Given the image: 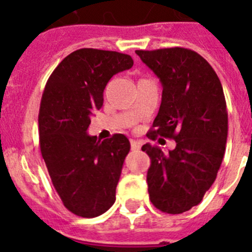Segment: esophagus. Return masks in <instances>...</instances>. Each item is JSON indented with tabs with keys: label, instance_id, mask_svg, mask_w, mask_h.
I'll list each match as a JSON object with an SVG mask.
<instances>
[{
	"label": "esophagus",
	"instance_id": "34e87169",
	"mask_svg": "<svg viewBox=\"0 0 252 252\" xmlns=\"http://www.w3.org/2000/svg\"><path fill=\"white\" fill-rule=\"evenodd\" d=\"M141 146V141H138V139H130V147H132V150H139Z\"/></svg>",
	"mask_w": 252,
	"mask_h": 252
}]
</instances>
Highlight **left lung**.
<instances>
[{
	"label": "left lung",
	"mask_w": 252,
	"mask_h": 252,
	"mask_svg": "<svg viewBox=\"0 0 252 252\" xmlns=\"http://www.w3.org/2000/svg\"><path fill=\"white\" fill-rule=\"evenodd\" d=\"M162 84V101L147 137L175 139V150L143 144L152 204L180 214L203 200L217 178L226 151L228 114L222 85L212 65L187 48L135 50Z\"/></svg>",
	"instance_id": "8db88e82"
}]
</instances>
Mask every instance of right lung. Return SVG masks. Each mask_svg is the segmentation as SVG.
Instances as JSON below:
<instances>
[{
  "instance_id": "1",
  "label": "right lung",
  "mask_w": 252,
  "mask_h": 252,
  "mask_svg": "<svg viewBox=\"0 0 252 252\" xmlns=\"http://www.w3.org/2000/svg\"><path fill=\"white\" fill-rule=\"evenodd\" d=\"M132 65L128 54L82 48L65 57L45 85L38 117L40 152L63 205L78 217H97L115 202L130 144L124 134L100 142L87 128L110 78Z\"/></svg>"
}]
</instances>
